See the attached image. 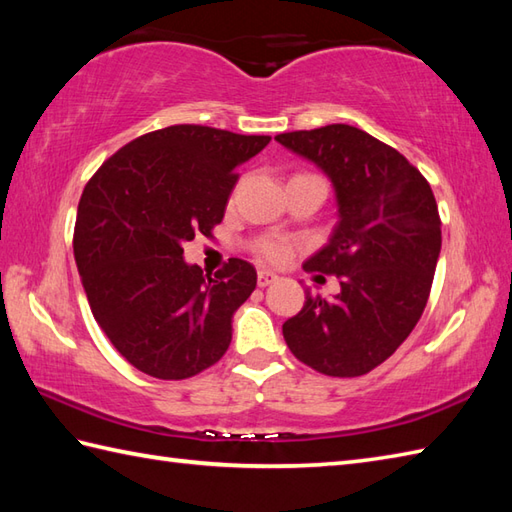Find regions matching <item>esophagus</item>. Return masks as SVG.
I'll return each instance as SVG.
<instances>
[{"label":"esophagus","mask_w":512,"mask_h":512,"mask_svg":"<svg viewBox=\"0 0 512 512\" xmlns=\"http://www.w3.org/2000/svg\"><path fill=\"white\" fill-rule=\"evenodd\" d=\"M277 281H279V275L277 273H270V270H259V273H257L259 288H266L270 284H277Z\"/></svg>","instance_id":"34e87169"}]
</instances>
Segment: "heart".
<instances>
[{"label": "heart", "instance_id": "obj_1", "mask_svg": "<svg viewBox=\"0 0 512 512\" xmlns=\"http://www.w3.org/2000/svg\"><path fill=\"white\" fill-rule=\"evenodd\" d=\"M259 253H262L268 262H284L290 255V246L286 242H281V239H266V242L259 244Z\"/></svg>", "mask_w": 512, "mask_h": 512}]
</instances>
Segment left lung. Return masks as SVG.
<instances>
[{"instance_id":"obj_1","label":"left lung","mask_w":512,"mask_h":512,"mask_svg":"<svg viewBox=\"0 0 512 512\" xmlns=\"http://www.w3.org/2000/svg\"><path fill=\"white\" fill-rule=\"evenodd\" d=\"M332 182V235L303 270L341 279L284 323L301 363L328 376H363L398 350L427 306L442 231L429 182L394 147L363 129L325 125L275 136Z\"/></svg>"}]
</instances>
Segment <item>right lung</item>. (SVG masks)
I'll use <instances>...</instances> for the list:
<instances>
[{
	"label": "right lung",
	"instance_id": "obj_1",
	"mask_svg": "<svg viewBox=\"0 0 512 512\" xmlns=\"http://www.w3.org/2000/svg\"><path fill=\"white\" fill-rule=\"evenodd\" d=\"M270 136L173 125L140 136L85 184L74 259L96 323L140 372L182 380L220 361L233 314L257 286L244 259L215 277L184 262V244L222 222L235 169Z\"/></svg>",
	"mask_w": 512,
	"mask_h": 512
}]
</instances>
